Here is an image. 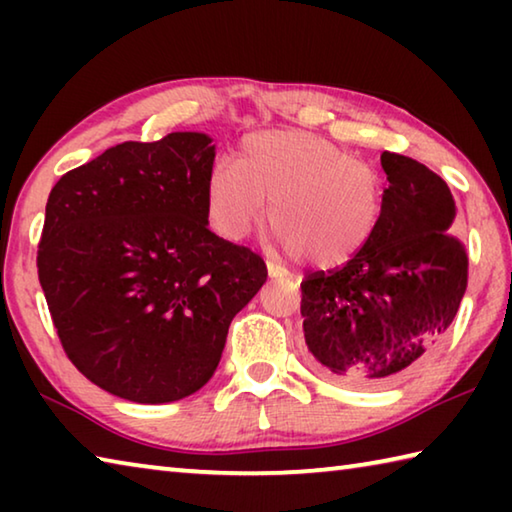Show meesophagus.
Listing matches in <instances>:
<instances>
[{"instance_id":"1","label":"esophagus","mask_w":512,"mask_h":512,"mask_svg":"<svg viewBox=\"0 0 512 512\" xmlns=\"http://www.w3.org/2000/svg\"><path fill=\"white\" fill-rule=\"evenodd\" d=\"M266 268H268V277H273V280H282V277H284V273L280 271V268L273 266L271 262L266 264Z\"/></svg>"}]
</instances>
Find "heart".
Masks as SVG:
<instances>
[{"label": "heart", "mask_w": 512, "mask_h": 512, "mask_svg": "<svg viewBox=\"0 0 512 512\" xmlns=\"http://www.w3.org/2000/svg\"><path fill=\"white\" fill-rule=\"evenodd\" d=\"M207 214L223 239L241 241L266 216L277 244L318 268L357 257L384 212V178L372 164L305 131L248 135L237 164L207 173Z\"/></svg>", "instance_id": "1"}]
</instances>
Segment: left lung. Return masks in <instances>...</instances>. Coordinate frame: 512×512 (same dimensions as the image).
Here are the masks:
<instances>
[{
	"label": "left lung",
	"instance_id": "8db88e82",
	"mask_svg": "<svg viewBox=\"0 0 512 512\" xmlns=\"http://www.w3.org/2000/svg\"><path fill=\"white\" fill-rule=\"evenodd\" d=\"M381 167L388 189L368 246L300 284L311 366L359 388L413 375L452 325L467 289V253L449 232L456 205L445 180L391 151L381 153Z\"/></svg>",
	"mask_w": 512,
	"mask_h": 512
}]
</instances>
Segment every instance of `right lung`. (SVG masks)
I'll use <instances>...</instances> for the list:
<instances>
[{"mask_svg":"<svg viewBox=\"0 0 512 512\" xmlns=\"http://www.w3.org/2000/svg\"><path fill=\"white\" fill-rule=\"evenodd\" d=\"M205 133L124 142L51 189L38 277L69 361L103 391L176 402L214 375L266 264L207 228Z\"/></svg>","mask_w":512,"mask_h":512,"instance_id":"right-lung-1","label":"right lung"}]
</instances>
